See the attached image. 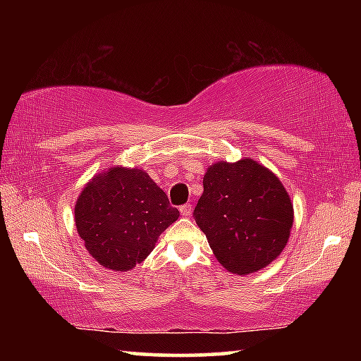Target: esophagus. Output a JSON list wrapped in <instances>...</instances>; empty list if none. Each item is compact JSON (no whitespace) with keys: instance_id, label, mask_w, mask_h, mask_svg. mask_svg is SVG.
<instances>
[{"instance_id":"34e87169","label":"esophagus","mask_w":361,"mask_h":361,"mask_svg":"<svg viewBox=\"0 0 361 361\" xmlns=\"http://www.w3.org/2000/svg\"><path fill=\"white\" fill-rule=\"evenodd\" d=\"M180 213L185 218H189L191 216V213H192V205L191 204H185V205H181L180 207Z\"/></svg>"}]
</instances>
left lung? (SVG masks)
Wrapping results in <instances>:
<instances>
[{
  "label": "left lung",
  "mask_w": 361,
  "mask_h": 361,
  "mask_svg": "<svg viewBox=\"0 0 361 361\" xmlns=\"http://www.w3.org/2000/svg\"><path fill=\"white\" fill-rule=\"evenodd\" d=\"M194 219L219 264L247 276L283 252L293 226V204L282 181L253 159L219 161L204 175Z\"/></svg>",
  "instance_id": "obj_1"
}]
</instances>
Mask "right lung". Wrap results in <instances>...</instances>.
<instances>
[{
    "label": "right lung",
    "mask_w": 361,
    "mask_h": 361,
    "mask_svg": "<svg viewBox=\"0 0 361 361\" xmlns=\"http://www.w3.org/2000/svg\"><path fill=\"white\" fill-rule=\"evenodd\" d=\"M180 212L145 170L111 167L95 175L75 205L78 234L92 258L113 271L146 259Z\"/></svg>",
    "instance_id": "right-lung-1"
}]
</instances>
